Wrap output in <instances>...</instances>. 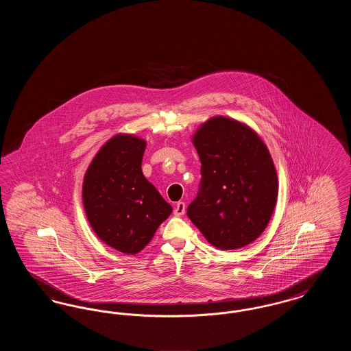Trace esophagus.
<instances>
[{"label": "esophagus", "instance_id": "1", "mask_svg": "<svg viewBox=\"0 0 351 351\" xmlns=\"http://www.w3.org/2000/svg\"><path fill=\"white\" fill-rule=\"evenodd\" d=\"M184 213H185V204L183 201H179L173 209V215L176 217H180V216H183Z\"/></svg>", "mask_w": 351, "mask_h": 351}]
</instances>
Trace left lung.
Masks as SVG:
<instances>
[{
    "label": "left lung",
    "mask_w": 351,
    "mask_h": 351,
    "mask_svg": "<svg viewBox=\"0 0 351 351\" xmlns=\"http://www.w3.org/2000/svg\"><path fill=\"white\" fill-rule=\"evenodd\" d=\"M201 162L199 193L186 216L221 250L241 249L268 225L278 176L266 145L249 126L213 117L192 138Z\"/></svg>",
    "instance_id": "8db88e82"
}]
</instances>
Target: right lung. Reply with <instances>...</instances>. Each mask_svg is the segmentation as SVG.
<instances>
[{"label":"right lung","mask_w":351,"mask_h":351,"mask_svg":"<svg viewBox=\"0 0 351 351\" xmlns=\"http://www.w3.org/2000/svg\"><path fill=\"white\" fill-rule=\"evenodd\" d=\"M146 142L130 134L109 139L85 172V215L102 242L123 254L145 249L172 206L143 176Z\"/></svg>","instance_id":"obj_1"}]
</instances>
